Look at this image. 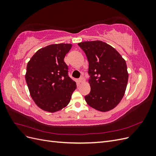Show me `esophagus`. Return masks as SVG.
I'll list each match as a JSON object with an SVG mask.
<instances>
[{
	"label": "esophagus",
	"instance_id": "1",
	"mask_svg": "<svg viewBox=\"0 0 156 156\" xmlns=\"http://www.w3.org/2000/svg\"><path fill=\"white\" fill-rule=\"evenodd\" d=\"M79 83H83L84 81V79L83 77H81V78L79 79Z\"/></svg>",
	"mask_w": 156,
	"mask_h": 156
}]
</instances>
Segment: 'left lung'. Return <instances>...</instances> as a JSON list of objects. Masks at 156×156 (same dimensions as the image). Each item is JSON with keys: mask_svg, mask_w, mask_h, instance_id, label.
I'll return each mask as SVG.
<instances>
[{"mask_svg": "<svg viewBox=\"0 0 156 156\" xmlns=\"http://www.w3.org/2000/svg\"><path fill=\"white\" fill-rule=\"evenodd\" d=\"M78 45L89 63L91 90L84 97L86 102L101 112L113 109L123 98L128 81L126 60L114 48L102 41H83Z\"/></svg>", "mask_w": 156, "mask_h": 156, "instance_id": "8db88e82", "label": "left lung"}]
</instances>
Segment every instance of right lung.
<instances>
[{"instance_id":"1","label":"right lung","mask_w":156,"mask_h":156,"mask_svg":"<svg viewBox=\"0 0 156 156\" xmlns=\"http://www.w3.org/2000/svg\"><path fill=\"white\" fill-rule=\"evenodd\" d=\"M72 47L71 44L48 45L37 51L27 64L25 79L30 96L45 111L55 112L66 107L77 88L64 60Z\"/></svg>"}]
</instances>
